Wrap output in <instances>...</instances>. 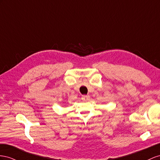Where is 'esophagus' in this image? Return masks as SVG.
I'll return each instance as SVG.
<instances>
[{
	"mask_svg": "<svg viewBox=\"0 0 160 160\" xmlns=\"http://www.w3.org/2000/svg\"><path fill=\"white\" fill-rule=\"evenodd\" d=\"M90 97L89 95H82V100H90Z\"/></svg>",
	"mask_w": 160,
	"mask_h": 160,
	"instance_id": "obj_1",
	"label": "esophagus"
}]
</instances>
